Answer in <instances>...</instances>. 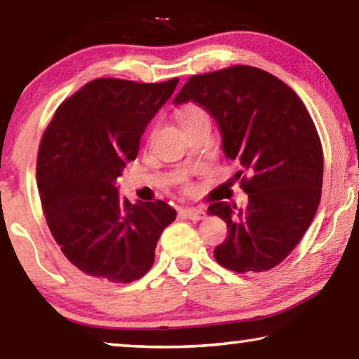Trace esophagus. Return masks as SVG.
Here are the masks:
<instances>
[{"mask_svg": "<svg viewBox=\"0 0 359 359\" xmlns=\"http://www.w3.org/2000/svg\"><path fill=\"white\" fill-rule=\"evenodd\" d=\"M182 214H184L187 218H190L193 222H199L205 218V210L203 208H185L182 209Z\"/></svg>", "mask_w": 359, "mask_h": 359, "instance_id": "obj_1", "label": "esophagus"}]
</instances>
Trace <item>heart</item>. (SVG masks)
<instances>
[{"label":"heart","mask_w":359,"mask_h":359,"mask_svg":"<svg viewBox=\"0 0 359 359\" xmlns=\"http://www.w3.org/2000/svg\"><path fill=\"white\" fill-rule=\"evenodd\" d=\"M179 123L182 126V130H188L196 125L209 123V115L203 107H199L196 104H190L179 114Z\"/></svg>","instance_id":"heart-1"}]
</instances>
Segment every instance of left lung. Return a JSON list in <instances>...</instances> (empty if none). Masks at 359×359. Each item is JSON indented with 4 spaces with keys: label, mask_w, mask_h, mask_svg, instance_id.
<instances>
[{
    "label": "left lung",
    "mask_w": 359,
    "mask_h": 359,
    "mask_svg": "<svg viewBox=\"0 0 359 359\" xmlns=\"http://www.w3.org/2000/svg\"><path fill=\"white\" fill-rule=\"evenodd\" d=\"M187 102L215 120L248 194L245 209L209 205L229 231L215 259L234 272L272 269L299 244L320 204L323 150L311 115L280 79L244 65L190 77L174 106Z\"/></svg>",
    "instance_id": "obj_1"
}]
</instances>
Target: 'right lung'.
Returning <instances> with one entry per match:
<instances>
[{"label": "right lung", "instance_id": "add662e5", "mask_svg": "<svg viewBox=\"0 0 359 359\" xmlns=\"http://www.w3.org/2000/svg\"><path fill=\"white\" fill-rule=\"evenodd\" d=\"M177 83V77L161 83L96 79L57 109L42 136L36 166L42 209L65 257L85 274L137 280L175 220L165 201L121 198L117 179Z\"/></svg>", "mask_w": 359, "mask_h": 359}]
</instances>
